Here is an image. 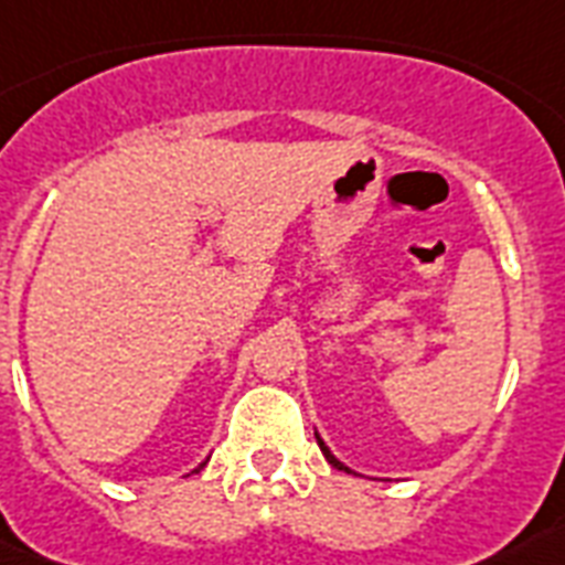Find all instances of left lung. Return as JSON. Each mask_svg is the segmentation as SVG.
I'll use <instances>...</instances> for the list:
<instances>
[{
  "mask_svg": "<svg viewBox=\"0 0 565 565\" xmlns=\"http://www.w3.org/2000/svg\"><path fill=\"white\" fill-rule=\"evenodd\" d=\"M315 439H318V448H321V454H323V457H327V462H330L332 469H339V471H348V475H356V471H353V469H348V466H344V462L339 460V457H335V454H332L330 448H327V441H323L321 436H318V433H315Z\"/></svg>",
  "mask_w": 565,
  "mask_h": 565,
  "instance_id": "8db88e82",
  "label": "left lung"
}]
</instances>
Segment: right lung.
I'll return each mask as SVG.
<instances>
[{
	"mask_svg": "<svg viewBox=\"0 0 565 565\" xmlns=\"http://www.w3.org/2000/svg\"><path fill=\"white\" fill-rule=\"evenodd\" d=\"M203 466H205V460H203V462H200V466H196V469H194V471H200V469H203ZM194 471H191V475H194Z\"/></svg>",
	"mask_w": 565,
	"mask_h": 565,
	"instance_id": "obj_1",
	"label": "right lung"
}]
</instances>
